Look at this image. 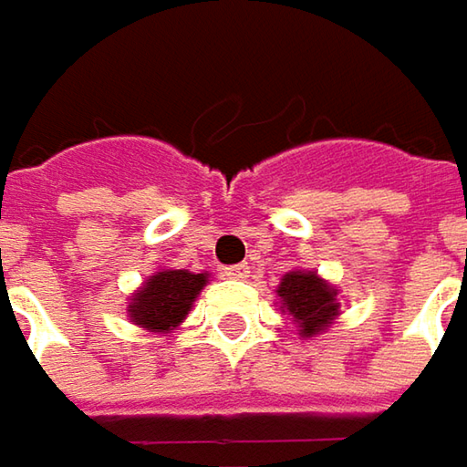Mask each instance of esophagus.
<instances>
[{"instance_id": "1", "label": "esophagus", "mask_w": 467, "mask_h": 467, "mask_svg": "<svg viewBox=\"0 0 467 467\" xmlns=\"http://www.w3.org/2000/svg\"><path fill=\"white\" fill-rule=\"evenodd\" d=\"M223 276H228V279H247V276H250V265H247V263L225 265V268H223Z\"/></svg>"}]
</instances>
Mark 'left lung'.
<instances>
[{"label":"left lung","mask_w":467,"mask_h":467,"mask_svg":"<svg viewBox=\"0 0 467 467\" xmlns=\"http://www.w3.org/2000/svg\"><path fill=\"white\" fill-rule=\"evenodd\" d=\"M279 297L284 308L300 324V335H317L332 318L337 317L335 289L327 282H321L317 274L292 271L279 284Z\"/></svg>","instance_id":"8db88e82"}]
</instances>
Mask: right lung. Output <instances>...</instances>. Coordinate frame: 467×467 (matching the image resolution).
Here are the masks:
<instances>
[{
    "label": "right lung",
    "instance_id": "right-lung-1",
    "mask_svg": "<svg viewBox=\"0 0 467 467\" xmlns=\"http://www.w3.org/2000/svg\"><path fill=\"white\" fill-rule=\"evenodd\" d=\"M207 284L204 274H188V271H159L150 276L143 289L132 297L130 317L135 324L167 332L170 327H178L188 314L191 303Z\"/></svg>",
    "mask_w": 467,
    "mask_h": 467
}]
</instances>
